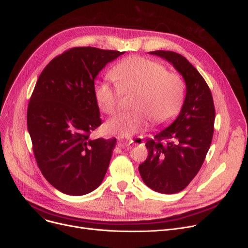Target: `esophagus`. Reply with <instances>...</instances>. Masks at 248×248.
<instances>
[{"mask_svg":"<svg viewBox=\"0 0 248 248\" xmlns=\"http://www.w3.org/2000/svg\"><path fill=\"white\" fill-rule=\"evenodd\" d=\"M127 140H128L129 144H135V145H142V144H144V138H142L141 136L129 138Z\"/></svg>","mask_w":248,"mask_h":248,"instance_id":"1","label":"esophagus"}]
</instances>
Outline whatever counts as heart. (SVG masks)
I'll return each mask as SVG.
<instances>
[{
    "label": "heart",
    "mask_w": 248,
    "mask_h": 248,
    "mask_svg": "<svg viewBox=\"0 0 248 248\" xmlns=\"http://www.w3.org/2000/svg\"><path fill=\"white\" fill-rule=\"evenodd\" d=\"M109 77L116 87L97 81L93 88L95 102L104 113L114 112L120 93H135V110L111 117L107 123L110 133L137 134L148 125L149 120L155 124H165L178 113L183 102V81L159 62L139 56L127 58L110 70Z\"/></svg>",
    "instance_id": "heart-1"
}]
</instances>
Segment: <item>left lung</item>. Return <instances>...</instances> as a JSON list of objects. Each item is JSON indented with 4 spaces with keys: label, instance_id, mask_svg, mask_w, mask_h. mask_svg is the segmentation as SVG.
<instances>
[{
    "label": "left lung",
    "instance_id": "left-lung-1",
    "mask_svg": "<svg viewBox=\"0 0 248 248\" xmlns=\"http://www.w3.org/2000/svg\"><path fill=\"white\" fill-rule=\"evenodd\" d=\"M152 55L170 62L184 78L186 96L177 119L148 140L147 160L139 166L144 183L163 194L185 189L197 175L210 148L215 121L211 91L202 75L181 54L153 51Z\"/></svg>",
    "mask_w": 248,
    "mask_h": 248
}]
</instances>
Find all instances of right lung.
<instances>
[{
    "instance_id": "obj_1",
    "label": "right lung",
    "mask_w": 248,
    "mask_h": 248,
    "mask_svg": "<svg viewBox=\"0 0 248 248\" xmlns=\"http://www.w3.org/2000/svg\"><path fill=\"white\" fill-rule=\"evenodd\" d=\"M124 53L74 47L52 59L38 78L28 104V131L41 173L64 194H88L106 176L116 139L89 138L101 124L94 80Z\"/></svg>"
}]
</instances>
